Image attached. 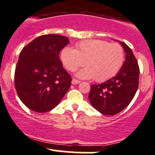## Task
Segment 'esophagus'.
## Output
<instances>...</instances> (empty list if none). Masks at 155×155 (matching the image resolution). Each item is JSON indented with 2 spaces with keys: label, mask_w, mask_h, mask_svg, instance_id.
I'll use <instances>...</instances> for the list:
<instances>
[{
  "label": "esophagus",
  "mask_w": 155,
  "mask_h": 155,
  "mask_svg": "<svg viewBox=\"0 0 155 155\" xmlns=\"http://www.w3.org/2000/svg\"><path fill=\"white\" fill-rule=\"evenodd\" d=\"M80 82H81V81H79V80L76 79H73L71 81L72 84H79Z\"/></svg>",
  "instance_id": "1"
}]
</instances>
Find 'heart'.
Segmentation results:
<instances>
[{
    "instance_id": "obj_1",
    "label": "heart",
    "mask_w": 155,
    "mask_h": 155,
    "mask_svg": "<svg viewBox=\"0 0 155 155\" xmlns=\"http://www.w3.org/2000/svg\"><path fill=\"white\" fill-rule=\"evenodd\" d=\"M76 49L65 47L61 60L70 71H75L85 63L86 68L76 74L81 79H92L97 82L113 77L120 70L124 60V52L119 44L106 41L84 40L76 44Z\"/></svg>"
}]
</instances>
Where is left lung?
<instances>
[{
	"label": "left lung",
	"mask_w": 155,
	"mask_h": 155,
	"mask_svg": "<svg viewBox=\"0 0 155 155\" xmlns=\"http://www.w3.org/2000/svg\"><path fill=\"white\" fill-rule=\"evenodd\" d=\"M126 53L125 61L116 76L100 84H92L89 100L105 115H114L124 109L134 97L138 87L140 70L132 50L120 42Z\"/></svg>",
	"instance_id": "left-lung-1"
}]
</instances>
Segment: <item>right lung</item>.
Listing matches in <instances>:
<instances>
[{
  "instance_id": "add662e5",
  "label": "right lung",
  "mask_w": 155,
  "mask_h": 155,
  "mask_svg": "<svg viewBox=\"0 0 155 155\" xmlns=\"http://www.w3.org/2000/svg\"><path fill=\"white\" fill-rule=\"evenodd\" d=\"M68 38L43 35L21 51L15 74V84L21 101L29 109L45 113L60 102L71 84V77L59 58Z\"/></svg>"
}]
</instances>
